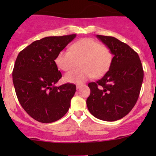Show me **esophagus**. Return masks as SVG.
<instances>
[{
	"label": "esophagus",
	"instance_id": "esophagus-1",
	"mask_svg": "<svg viewBox=\"0 0 156 156\" xmlns=\"http://www.w3.org/2000/svg\"><path fill=\"white\" fill-rule=\"evenodd\" d=\"M81 86H82V85H81V84H78V85H77L76 86V88H77V89H80V88H81Z\"/></svg>",
	"mask_w": 156,
	"mask_h": 156
}]
</instances>
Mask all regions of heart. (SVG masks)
Masks as SVG:
<instances>
[{
	"instance_id": "obj_1",
	"label": "heart",
	"mask_w": 156,
	"mask_h": 156,
	"mask_svg": "<svg viewBox=\"0 0 156 156\" xmlns=\"http://www.w3.org/2000/svg\"><path fill=\"white\" fill-rule=\"evenodd\" d=\"M69 50L59 51L55 59L58 68L65 72L75 69L79 62L81 68L64 76L67 82L80 84L94 75L99 78L106 74L111 66L113 59L112 50L94 39H81L72 44Z\"/></svg>"
}]
</instances>
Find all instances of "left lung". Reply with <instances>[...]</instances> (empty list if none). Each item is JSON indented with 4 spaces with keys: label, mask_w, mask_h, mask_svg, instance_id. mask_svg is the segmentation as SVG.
Instances as JSON below:
<instances>
[{
    "label": "left lung",
    "mask_w": 156,
    "mask_h": 156,
    "mask_svg": "<svg viewBox=\"0 0 156 156\" xmlns=\"http://www.w3.org/2000/svg\"><path fill=\"white\" fill-rule=\"evenodd\" d=\"M113 54L107 72L88 87L90 94L87 99L90 112L106 122H114L127 115L136 104L140 92L144 69L137 53L119 39L97 34Z\"/></svg>",
    "instance_id": "left-lung-1"
}]
</instances>
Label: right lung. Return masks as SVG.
<instances>
[{
    "instance_id": "right-lung-1",
    "label": "right lung",
    "mask_w": 156,
    "mask_h": 156,
    "mask_svg": "<svg viewBox=\"0 0 156 156\" xmlns=\"http://www.w3.org/2000/svg\"><path fill=\"white\" fill-rule=\"evenodd\" d=\"M76 34L46 37L20 52L12 70V82L19 102L36 121L51 123L63 117L70 107L76 86L55 84L62 78L55 59Z\"/></svg>"
}]
</instances>
